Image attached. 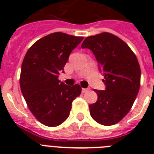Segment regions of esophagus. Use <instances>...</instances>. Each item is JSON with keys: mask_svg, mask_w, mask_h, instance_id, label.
Returning <instances> with one entry per match:
<instances>
[{"mask_svg": "<svg viewBox=\"0 0 154 154\" xmlns=\"http://www.w3.org/2000/svg\"><path fill=\"white\" fill-rule=\"evenodd\" d=\"M88 90H89V89H85V88H82V93H83V94L86 93Z\"/></svg>", "mask_w": 154, "mask_h": 154, "instance_id": "1", "label": "esophagus"}]
</instances>
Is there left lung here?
Returning <instances> with one entry per match:
<instances>
[{"label":"left lung","instance_id":"left-lung-1","mask_svg":"<svg viewBox=\"0 0 154 154\" xmlns=\"http://www.w3.org/2000/svg\"><path fill=\"white\" fill-rule=\"evenodd\" d=\"M93 52L103 72L105 90L94 91L97 101L89 105L90 115L102 125L118 123L129 112L141 85L136 55L121 38L109 32L87 37L82 45Z\"/></svg>","mask_w":154,"mask_h":154}]
</instances>
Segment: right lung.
Masks as SVG:
<instances>
[{"mask_svg": "<svg viewBox=\"0 0 154 154\" xmlns=\"http://www.w3.org/2000/svg\"><path fill=\"white\" fill-rule=\"evenodd\" d=\"M83 38L60 32L50 33L35 42L23 60L20 90L32 115L46 126L62 124L69 116L72 101L82 93L79 85H66L58 75Z\"/></svg>", "mask_w": 154, "mask_h": 154, "instance_id": "obj_1", "label": "right lung"}]
</instances>
